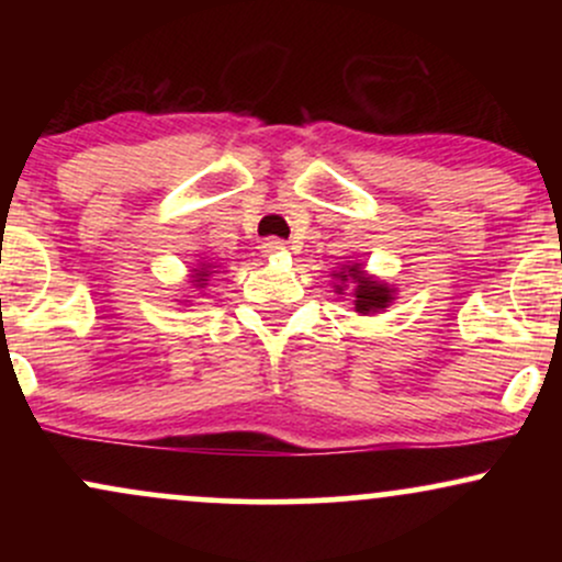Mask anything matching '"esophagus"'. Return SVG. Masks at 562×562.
<instances>
[{"instance_id": "34e87169", "label": "esophagus", "mask_w": 562, "mask_h": 562, "mask_svg": "<svg viewBox=\"0 0 562 562\" xmlns=\"http://www.w3.org/2000/svg\"><path fill=\"white\" fill-rule=\"evenodd\" d=\"M282 250H285V243H282L280 237H267V240L261 243V254L269 256V259L277 254H282Z\"/></svg>"}]
</instances>
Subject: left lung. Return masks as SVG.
<instances>
[{
    "label": "left lung",
    "instance_id": "left-lung-1",
    "mask_svg": "<svg viewBox=\"0 0 562 562\" xmlns=\"http://www.w3.org/2000/svg\"><path fill=\"white\" fill-rule=\"evenodd\" d=\"M333 277L338 280L335 293H344L348 285L353 288V306H357L359 314L385 312L391 306L393 288L367 274L362 263H344V269H338Z\"/></svg>",
    "mask_w": 562,
    "mask_h": 562
}]
</instances>
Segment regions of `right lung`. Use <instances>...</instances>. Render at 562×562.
I'll use <instances>...</instances> for the list:
<instances>
[{
    "label": "right lung",
    "mask_w": 562,
    "mask_h": 562,
    "mask_svg": "<svg viewBox=\"0 0 562 562\" xmlns=\"http://www.w3.org/2000/svg\"><path fill=\"white\" fill-rule=\"evenodd\" d=\"M209 269H211V263H200V269H195V274H192V277H195V280H192V282H195L198 288H203V285H205V277L211 274Z\"/></svg>",
    "instance_id": "add662e5"
}]
</instances>
